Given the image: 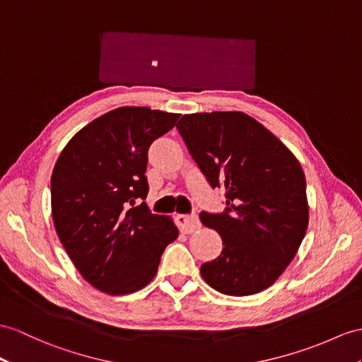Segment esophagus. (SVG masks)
<instances>
[{
  "instance_id": "34e87169",
  "label": "esophagus",
  "mask_w": 362,
  "mask_h": 362,
  "mask_svg": "<svg viewBox=\"0 0 362 362\" xmlns=\"http://www.w3.org/2000/svg\"><path fill=\"white\" fill-rule=\"evenodd\" d=\"M176 226L182 233H193L201 228V223L197 215H176Z\"/></svg>"
}]
</instances>
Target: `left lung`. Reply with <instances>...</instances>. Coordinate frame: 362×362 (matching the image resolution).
<instances>
[{
    "label": "left lung",
    "instance_id": "obj_1",
    "mask_svg": "<svg viewBox=\"0 0 362 362\" xmlns=\"http://www.w3.org/2000/svg\"><path fill=\"white\" fill-rule=\"evenodd\" d=\"M176 129L210 186L226 189L223 214L199 215L224 245L216 259L202 264V278L224 295L262 292L283 275L307 230L301 164L243 112L184 115Z\"/></svg>",
    "mask_w": 362,
    "mask_h": 362
}]
</instances>
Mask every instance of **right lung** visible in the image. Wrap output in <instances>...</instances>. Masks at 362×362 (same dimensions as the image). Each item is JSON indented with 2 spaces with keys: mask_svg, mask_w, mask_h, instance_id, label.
<instances>
[{
  "mask_svg": "<svg viewBox=\"0 0 362 362\" xmlns=\"http://www.w3.org/2000/svg\"><path fill=\"white\" fill-rule=\"evenodd\" d=\"M178 113L118 107L69 141L52 172V218L81 276L107 295L138 292L155 278L164 249L178 238L173 219L146 202L147 151Z\"/></svg>",
  "mask_w": 362,
  "mask_h": 362,
  "instance_id": "right-lung-1",
  "label": "right lung"
}]
</instances>
